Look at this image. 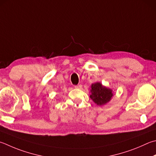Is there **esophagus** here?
Segmentation results:
<instances>
[{
	"label": "esophagus",
	"instance_id": "esophagus-1",
	"mask_svg": "<svg viewBox=\"0 0 156 156\" xmlns=\"http://www.w3.org/2000/svg\"><path fill=\"white\" fill-rule=\"evenodd\" d=\"M82 87H83V86H82V84H78V85L74 86V87L76 88V89H81Z\"/></svg>",
	"mask_w": 156,
	"mask_h": 156
}]
</instances>
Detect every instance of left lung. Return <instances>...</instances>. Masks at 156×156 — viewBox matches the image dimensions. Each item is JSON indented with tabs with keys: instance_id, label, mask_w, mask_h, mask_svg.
Segmentation results:
<instances>
[{
	"instance_id": "left-lung-1",
	"label": "left lung",
	"mask_w": 156,
	"mask_h": 156,
	"mask_svg": "<svg viewBox=\"0 0 156 156\" xmlns=\"http://www.w3.org/2000/svg\"><path fill=\"white\" fill-rule=\"evenodd\" d=\"M112 90L103 87L100 83L92 84L91 85V94L90 98L98 105H104L110 100L112 97Z\"/></svg>"
}]
</instances>
